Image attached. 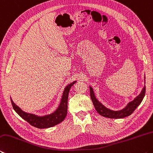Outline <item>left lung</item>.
I'll list each match as a JSON object with an SVG mask.
<instances>
[{
    "mask_svg": "<svg viewBox=\"0 0 153 153\" xmlns=\"http://www.w3.org/2000/svg\"><path fill=\"white\" fill-rule=\"evenodd\" d=\"M145 79V77H144ZM145 81V80H144ZM90 97L91 100H92L93 104L95 107V109L98 112L99 114L104 116V117L110 118H123L126 117V116H130L132 112L135 110L138 105H140L141 102L143 101L144 96H145L146 92V86L144 85L141 91L140 94L138 96L133 100L132 101L130 102L128 104L126 105V107H124L123 109L120 110H112L109 108H106L102 104L101 102H100L97 98H96L95 94H94L93 88L90 86Z\"/></svg>",
    "mask_w": 153,
    "mask_h": 153,
    "instance_id": "1",
    "label": "left lung"
}]
</instances>
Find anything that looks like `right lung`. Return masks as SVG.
Masks as SVG:
<instances>
[{
  "label": "right lung",
  "instance_id": "right-lung-1",
  "mask_svg": "<svg viewBox=\"0 0 153 153\" xmlns=\"http://www.w3.org/2000/svg\"><path fill=\"white\" fill-rule=\"evenodd\" d=\"M76 81H74L71 84H68L64 89L63 92L62 98L61 100L60 104L57 109L51 114L45 115L43 116H39L33 114L27 113L22 110L18 105L14 103L13 100L10 98L11 103L15 112L23 118L25 120L31 125V126L38 128H48L53 127L59 124L64 120L68 112V100L69 91L70 88Z\"/></svg>",
  "mask_w": 153,
  "mask_h": 153
}]
</instances>
